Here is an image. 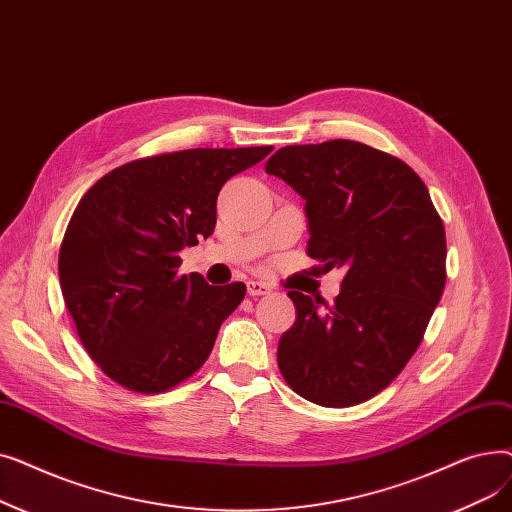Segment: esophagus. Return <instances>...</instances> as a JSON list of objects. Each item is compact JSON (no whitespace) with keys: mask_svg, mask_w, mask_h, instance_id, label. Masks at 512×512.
I'll list each match as a JSON object with an SVG mask.
<instances>
[{"mask_svg":"<svg viewBox=\"0 0 512 512\" xmlns=\"http://www.w3.org/2000/svg\"><path fill=\"white\" fill-rule=\"evenodd\" d=\"M247 292L251 294V297H263V294L272 292V286L265 282H259V280H251V282H247Z\"/></svg>","mask_w":512,"mask_h":512,"instance_id":"1","label":"esophagus"}]
</instances>
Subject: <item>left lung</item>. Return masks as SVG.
Returning a JSON list of instances; mask_svg holds the SVG:
<instances>
[{
    "instance_id": "8db88e82",
    "label": "left lung",
    "mask_w": 512,
    "mask_h": 512,
    "mask_svg": "<svg viewBox=\"0 0 512 512\" xmlns=\"http://www.w3.org/2000/svg\"><path fill=\"white\" fill-rule=\"evenodd\" d=\"M265 172L305 199L309 257L346 274L334 305L290 290L282 334L288 386L321 407H353L405 369L446 282V234L423 180L357 141L278 149Z\"/></svg>"
}]
</instances>
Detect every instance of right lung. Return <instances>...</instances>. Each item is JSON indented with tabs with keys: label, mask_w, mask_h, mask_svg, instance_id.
<instances>
[{
	"label": "right lung",
	"mask_w": 512,
	"mask_h": 512,
	"mask_svg": "<svg viewBox=\"0 0 512 512\" xmlns=\"http://www.w3.org/2000/svg\"><path fill=\"white\" fill-rule=\"evenodd\" d=\"M272 149H186L130 161L76 205L60 249V286L80 342L120 386L166 392L207 361L247 286L178 274L180 251L213 234L226 180Z\"/></svg>",
	"instance_id": "obj_1"
}]
</instances>
